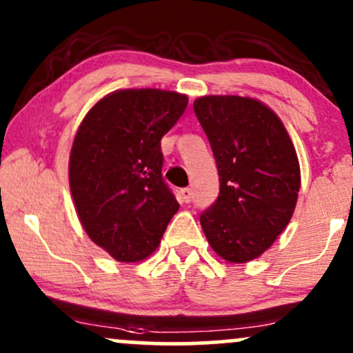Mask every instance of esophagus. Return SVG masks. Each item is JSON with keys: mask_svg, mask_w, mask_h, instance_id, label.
<instances>
[{"mask_svg": "<svg viewBox=\"0 0 353 353\" xmlns=\"http://www.w3.org/2000/svg\"><path fill=\"white\" fill-rule=\"evenodd\" d=\"M179 199H181V202L182 204H189L190 202V199H192V190L190 189H181V192H179Z\"/></svg>", "mask_w": 353, "mask_h": 353, "instance_id": "1", "label": "esophagus"}]
</instances>
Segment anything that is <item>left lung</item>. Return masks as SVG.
Wrapping results in <instances>:
<instances>
[{
  "mask_svg": "<svg viewBox=\"0 0 353 353\" xmlns=\"http://www.w3.org/2000/svg\"><path fill=\"white\" fill-rule=\"evenodd\" d=\"M194 112L216 157L221 190L201 214L210 247L234 264L264 254L292 217L301 168L277 114L261 101L204 96Z\"/></svg>",
  "mask_w": 353,
  "mask_h": 353,
  "instance_id": "1",
  "label": "left lung"
}]
</instances>
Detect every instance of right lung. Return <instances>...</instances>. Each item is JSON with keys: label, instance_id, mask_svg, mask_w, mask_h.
I'll return each instance as SVG.
<instances>
[{"label": "right lung", "instance_id": "obj_1", "mask_svg": "<svg viewBox=\"0 0 353 353\" xmlns=\"http://www.w3.org/2000/svg\"><path fill=\"white\" fill-rule=\"evenodd\" d=\"M188 108V96L124 89L92 106L70 157L81 224L116 261L137 262L159 245L179 202L163 177L161 139Z\"/></svg>", "mask_w": 353, "mask_h": 353}]
</instances>
